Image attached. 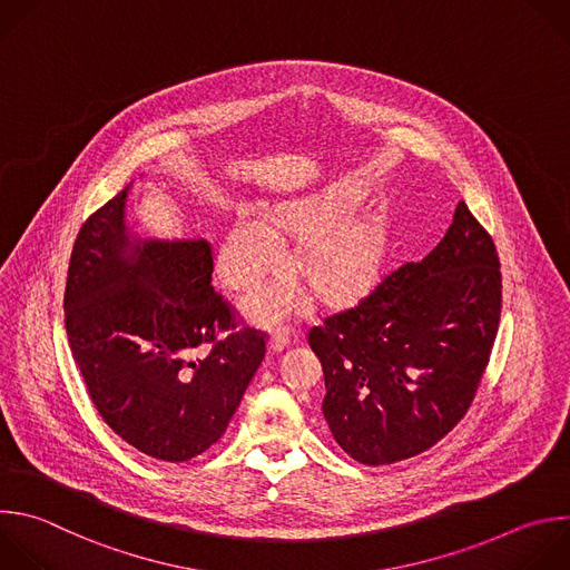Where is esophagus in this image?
I'll list each match as a JSON object with an SVG mask.
<instances>
[{
  "label": "esophagus",
  "instance_id": "34e87169",
  "mask_svg": "<svg viewBox=\"0 0 570 570\" xmlns=\"http://www.w3.org/2000/svg\"><path fill=\"white\" fill-rule=\"evenodd\" d=\"M288 342H291L288 328H286V326H279V328L273 331L271 342H268V348H271V353H282V351L288 346Z\"/></svg>",
  "mask_w": 570,
  "mask_h": 570
}]
</instances>
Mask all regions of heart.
Masks as SVG:
<instances>
[{
  "label": "heart",
  "instance_id": "b5f03b06",
  "mask_svg": "<svg viewBox=\"0 0 570 570\" xmlns=\"http://www.w3.org/2000/svg\"><path fill=\"white\" fill-rule=\"evenodd\" d=\"M348 213L344 199H308L284 206L275 222L255 206H242L219 250V275L230 291H253L291 266L279 229L311 239L302 253V271L326 299H340L362 286L381 259V237L368 222L337 226ZM308 304L302 288L275 284L248 304L253 317L273 322Z\"/></svg>",
  "mask_w": 570,
  "mask_h": 570
}]
</instances>
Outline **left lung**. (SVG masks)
I'll list each match as a JSON object with an SVG mask.
<instances>
[{"mask_svg": "<svg viewBox=\"0 0 570 570\" xmlns=\"http://www.w3.org/2000/svg\"><path fill=\"white\" fill-rule=\"evenodd\" d=\"M499 317L497 248L461 202L428 257L311 328L326 387L322 414L335 443L364 465L436 445L476 394Z\"/></svg>", "mask_w": 570, "mask_h": 570, "instance_id": "8db88e82", "label": "left lung"}]
</instances>
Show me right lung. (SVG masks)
I'll list each match as a JSON object with an SVG mask.
<instances>
[{
    "instance_id": "obj_1",
    "label": "right lung",
    "mask_w": 570,
    "mask_h": 570,
    "mask_svg": "<svg viewBox=\"0 0 570 570\" xmlns=\"http://www.w3.org/2000/svg\"><path fill=\"white\" fill-rule=\"evenodd\" d=\"M131 183L94 213L73 244L65 326L87 392L105 423L138 452L183 463L215 445L266 355L253 328H235L213 288L206 239H142L125 224ZM215 343L206 358H193Z\"/></svg>"
}]
</instances>
